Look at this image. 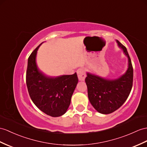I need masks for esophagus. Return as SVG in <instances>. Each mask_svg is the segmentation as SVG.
Returning <instances> with one entry per match:
<instances>
[{
	"instance_id": "34e87169",
	"label": "esophagus",
	"mask_w": 147,
	"mask_h": 147,
	"mask_svg": "<svg viewBox=\"0 0 147 147\" xmlns=\"http://www.w3.org/2000/svg\"><path fill=\"white\" fill-rule=\"evenodd\" d=\"M77 73L78 80L80 81H84L86 77L85 71L84 68H80V69H78L77 70Z\"/></svg>"
}]
</instances>
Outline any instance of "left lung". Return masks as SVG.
Returning a JSON list of instances; mask_svg holds the SVG:
<instances>
[{
  "instance_id": "obj_1",
  "label": "left lung",
  "mask_w": 147,
  "mask_h": 147,
  "mask_svg": "<svg viewBox=\"0 0 147 147\" xmlns=\"http://www.w3.org/2000/svg\"><path fill=\"white\" fill-rule=\"evenodd\" d=\"M128 59V68L123 76L114 80L106 79L87 73L85 82L87 86L89 101L100 113L109 114L115 112L127 100L133 85L134 70L130 56L124 45L117 40Z\"/></svg>"
}]
</instances>
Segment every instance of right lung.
Masks as SVG:
<instances>
[{"label":"right lung","instance_id":"1","mask_svg":"<svg viewBox=\"0 0 147 147\" xmlns=\"http://www.w3.org/2000/svg\"><path fill=\"white\" fill-rule=\"evenodd\" d=\"M40 45L28 59L26 72L28 92L32 102L43 112L53 117H60L67 112L70 104L71 97L78 83L77 75L75 73L52 77L42 72L35 60Z\"/></svg>","mask_w":147,"mask_h":147}]
</instances>
